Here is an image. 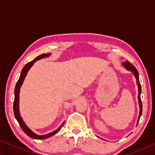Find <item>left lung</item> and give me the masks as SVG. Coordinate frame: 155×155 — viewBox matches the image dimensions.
<instances>
[{"label":"left lung","instance_id":"obj_1","mask_svg":"<svg viewBox=\"0 0 155 155\" xmlns=\"http://www.w3.org/2000/svg\"><path fill=\"white\" fill-rule=\"evenodd\" d=\"M122 65L127 70L130 71L134 74L135 77L136 79V83L137 85H138V104H139V108H140V111H139V116H138V122H137V124H138V122H139V119L140 116L142 114V103L141 101H140V93H141V87H140V81H139V76H138V73L137 69L135 68L133 65L131 64L130 62L126 61V62H123L122 63Z\"/></svg>","mask_w":155,"mask_h":155}]
</instances>
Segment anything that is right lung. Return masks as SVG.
I'll return each mask as SVG.
<instances>
[{
	"label": "right lung",
	"mask_w": 155,
	"mask_h": 155,
	"mask_svg": "<svg viewBox=\"0 0 155 155\" xmlns=\"http://www.w3.org/2000/svg\"><path fill=\"white\" fill-rule=\"evenodd\" d=\"M49 55H50V53H49V54H42L39 55V56L37 57V58H35V59L33 60V61L27 63L26 65H25V67L22 68V72H21V74H20V76H19V79L18 81H17V84H16V86H15V101H14V114H15V118H16V120H17V122H19L21 128L22 129V130L24 131L25 133L27 136L31 137V138H34V139H38V140L45 139V138H49V137L54 136V134H56V133H58L60 129H61V127H63V125L64 124V122H63V123L61 125H60V127L56 130L53 131V132H51L50 133H48V134L44 135V136H39V135H37V134H35V133H33V131H32L26 125L25 123V122L22 119V117H21V116H20V113H19V90H20V87H21V86H22L23 81H24V79H25V78L27 74H28V71H29V69L31 68L32 66H33V65L34 64L35 62H36L37 60H39L41 59H43V58H47V57H49Z\"/></svg>",
	"instance_id": "right-lung-1"
}]
</instances>
